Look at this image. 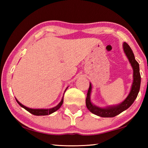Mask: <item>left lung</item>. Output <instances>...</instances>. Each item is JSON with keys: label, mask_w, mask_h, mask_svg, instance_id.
Returning a JSON list of instances; mask_svg holds the SVG:
<instances>
[{"label": "left lung", "mask_w": 148, "mask_h": 148, "mask_svg": "<svg viewBox=\"0 0 148 148\" xmlns=\"http://www.w3.org/2000/svg\"><path fill=\"white\" fill-rule=\"evenodd\" d=\"M123 49L127 57H128L129 62H131V66L133 69V83L132 85L131 90L128 97L125 101L117 106H111L106 108H101L97 107L92 105L90 101V93L91 91V85L89 84V88L87 94V97L86 99V106L90 112H92L97 116H99L102 117H113L116 116L117 115L121 113L122 112L125 111V110L131 106L133 103L135 99H136L140 91V82H141V76H140L139 64L134 58L133 52L130 46L126 42L123 43Z\"/></svg>", "instance_id": "obj_1"}]
</instances>
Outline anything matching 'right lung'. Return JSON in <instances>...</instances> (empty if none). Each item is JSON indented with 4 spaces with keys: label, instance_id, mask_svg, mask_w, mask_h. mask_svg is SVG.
Listing matches in <instances>:
<instances>
[{
    "label": "right lung",
    "instance_id": "obj_1",
    "mask_svg": "<svg viewBox=\"0 0 148 148\" xmlns=\"http://www.w3.org/2000/svg\"><path fill=\"white\" fill-rule=\"evenodd\" d=\"M16 101L17 102V103L20 105V106H21V107H23V108L27 110V111L30 112V113H31L32 114L35 115V116H46V115H49V114L53 113L54 112L57 111V110L62 106V102H63V98L62 99L61 102H60V103L57 105V106L53 108H50V109H31V108H29L23 106V104H21L18 101H17V99H16Z\"/></svg>",
    "mask_w": 148,
    "mask_h": 148
}]
</instances>
